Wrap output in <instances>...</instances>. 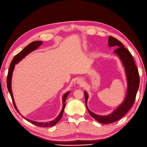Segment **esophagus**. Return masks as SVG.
<instances>
[{"label":"esophagus","instance_id":"1","mask_svg":"<svg viewBox=\"0 0 147 147\" xmlns=\"http://www.w3.org/2000/svg\"><path fill=\"white\" fill-rule=\"evenodd\" d=\"M77 83L79 84H83V81L81 79H78L77 80Z\"/></svg>","mask_w":147,"mask_h":147}]
</instances>
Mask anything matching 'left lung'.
<instances>
[{
    "instance_id": "left-lung-1",
    "label": "left lung",
    "mask_w": 147,
    "mask_h": 147,
    "mask_svg": "<svg viewBox=\"0 0 147 147\" xmlns=\"http://www.w3.org/2000/svg\"><path fill=\"white\" fill-rule=\"evenodd\" d=\"M109 46L110 47H115V48H117L114 52L117 53L119 57L125 67L128 82V88L126 97L123 103L119 105L112 113L107 116H100V115H96L91 112L88 109L86 104L88 98V94L86 92H84L85 103L88 112L93 118L102 124H109L117 121L127 113L134 103L140 84L139 71H138L137 65L135 64L134 58L129 51L124 47L121 42L112 36H109Z\"/></svg>"
}]
</instances>
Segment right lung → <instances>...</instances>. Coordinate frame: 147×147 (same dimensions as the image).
<instances>
[{"mask_svg": "<svg viewBox=\"0 0 147 147\" xmlns=\"http://www.w3.org/2000/svg\"><path fill=\"white\" fill-rule=\"evenodd\" d=\"M42 45V42H41V41H35V42H33L32 43H29L27 47H26L23 50L21 51L19 53H18V54L16 55H15V56L13 57V59L12 61L11 62V63H10L9 69H8V72L7 78V88H8V91H9L10 94L11 99H12V101H13V105H14L15 109L17 110V112H18L19 113H20V112H18V110L16 107V105H15V103L14 102V99H13V94H12V91H11V77H12V74H13V69H14L15 65L16 64L18 63L22 59H23L26 55H28L29 54V53L32 52V51H34L35 50H36V49L38 47L41 46ZM69 93H70V91L65 93V94L64 95V96L63 97V110H62L61 113L58 115V117H57L56 118H55L52 121L47 122V123H39V122L34 121H32V120L28 119L27 118H26L25 117H24L23 116H22V117H23V118H25L29 122L34 124V125H36V126H39V127H50V126H54L57 122L59 121L61 118H62V116H63V114L64 110V109H65V100L67 99V97L68 95L69 94Z\"/></svg>", "mask_w": 147, "mask_h": 147, "instance_id": "right-lung-1", "label": "right lung"}]
</instances>
